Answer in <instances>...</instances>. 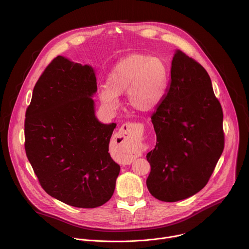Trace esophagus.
I'll list each match as a JSON object with an SVG mask.
<instances>
[{
    "label": "esophagus",
    "instance_id": "1",
    "mask_svg": "<svg viewBox=\"0 0 249 249\" xmlns=\"http://www.w3.org/2000/svg\"><path fill=\"white\" fill-rule=\"evenodd\" d=\"M136 132H137V125L134 123H125L121 126L119 135L120 138H122L121 144L123 147V150L126 155H132L135 153V149L138 150L139 146L135 142V137H136Z\"/></svg>",
    "mask_w": 249,
    "mask_h": 249
}]
</instances>
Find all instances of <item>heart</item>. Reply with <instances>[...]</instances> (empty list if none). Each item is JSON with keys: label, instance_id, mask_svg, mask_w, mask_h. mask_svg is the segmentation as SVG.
I'll use <instances>...</instances> for the list:
<instances>
[{"label": "heart", "instance_id": "heart-1", "mask_svg": "<svg viewBox=\"0 0 249 249\" xmlns=\"http://www.w3.org/2000/svg\"><path fill=\"white\" fill-rule=\"evenodd\" d=\"M167 86V70L158 58L131 54L121 59L99 89V98L109 107L118 105V95L127 92L132 108L147 112L161 102Z\"/></svg>", "mask_w": 249, "mask_h": 249}]
</instances>
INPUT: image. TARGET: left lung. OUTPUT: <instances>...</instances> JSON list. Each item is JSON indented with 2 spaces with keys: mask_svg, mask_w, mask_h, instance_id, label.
Here are the masks:
<instances>
[{
  "mask_svg": "<svg viewBox=\"0 0 249 249\" xmlns=\"http://www.w3.org/2000/svg\"><path fill=\"white\" fill-rule=\"evenodd\" d=\"M170 78L151 117L157 143L147 154V187L162 202L183 200L203 189L225 147L223 109L207 71L177 50Z\"/></svg>",
  "mask_w": 249,
  "mask_h": 249,
  "instance_id": "1",
  "label": "left lung"
}]
</instances>
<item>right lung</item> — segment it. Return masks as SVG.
<instances>
[{"mask_svg":"<svg viewBox=\"0 0 249 249\" xmlns=\"http://www.w3.org/2000/svg\"><path fill=\"white\" fill-rule=\"evenodd\" d=\"M93 69L57 56L35 84L24 120V149L41 187L59 201L95 208L113 195L120 166L108 146L115 123L94 115Z\"/></svg>","mask_w":249,"mask_h":249,"instance_id":"obj_1","label":"right lung"}]
</instances>
